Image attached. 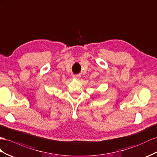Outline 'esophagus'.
<instances>
[{
	"mask_svg": "<svg viewBox=\"0 0 157 157\" xmlns=\"http://www.w3.org/2000/svg\"><path fill=\"white\" fill-rule=\"evenodd\" d=\"M72 77H73V78H74V79H77L79 77V75H77V74H74V75H72Z\"/></svg>",
	"mask_w": 157,
	"mask_h": 157,
	"instance_id": "1",
	"label": "esophagus"
}]
</instances>
